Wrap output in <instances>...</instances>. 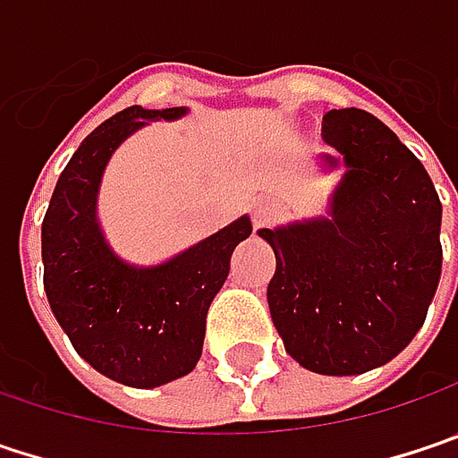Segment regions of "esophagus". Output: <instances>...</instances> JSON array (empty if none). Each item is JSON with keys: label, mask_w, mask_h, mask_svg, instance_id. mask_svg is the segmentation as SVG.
<instances>
[{"label": "esophagus", "mask_w": 458, "mask_h": 458, "mask_svg": "<svg viewBox=\"0 0 458 458\" xmlns=\"http://www.w3.org/2000/svg\"><path fill=\"white\" fill-rule=\"evenodd\" d=\"M274 216H276V206L274 203H268V200H255L252 203V224L255 226H266Z\"/></svg>", "instance_id": "obj_1"}]
</instances>
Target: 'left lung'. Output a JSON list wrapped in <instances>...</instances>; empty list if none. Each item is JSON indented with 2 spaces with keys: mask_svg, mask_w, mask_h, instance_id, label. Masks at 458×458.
I'll use <instances>...</instances> for the list:
<instances>
[{
  "mask_svg": "<svg viewBox=\"0 0 458 458\" xmlns=\"http://www.w3.org/2000/svg\"><path fill=\"white\" fill-rule=\"evenodd\" d=\"M323 172L344 169L323 216L258 229L274 255L268 308L286 354L320 376L391 362L441 281V200L420 158L377 116H323Z\"/></svg>",
  "mask_w": 458,
  "mask_h": 458,
  "instance_id": "left-lung-1",
  "label": "left lung"
}]
</instances>
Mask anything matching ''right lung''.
<instances>
[{
    "mask_svg": "<svg viewBox=\"0 0 458 458\" xmlns=\"http://www.w3.org/2000/svg\"><path fill=\"white\" fill-rule=\"evenodd\" d=\"M187 112L127 106L98 124L59 174L41 226L44 289L56 323L93 370L132 388H158L195 370L232 252L252 234L250 216H240L156 266L127 263L109 245L98 221L109 158L150 122Z\"/></svg>",
    "mask_w": 458,
    "mask_h": 458,
    "instance_id": "1",
    "label": "right lung"
}]
</instances>
